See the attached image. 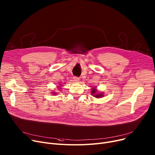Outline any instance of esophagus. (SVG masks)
<instances>
[{
    "instance_id": "obj_1",
    "label": "esophagus",
    "mask_w": 155,
    "mask_h": 155,
    "mask_svg": "<svg viewBox=\"0 0 155 155\" xmlns=\"http://www.w3.org/2000/svg\"><path fill=\"white\" fill-rule=\"evenodd\" d=\"M73 81H74V82H78V81H79V78L77 77H73Z\"/></svg>"
}]
</instances>
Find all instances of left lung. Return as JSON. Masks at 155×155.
<instances>
[{
  "label": "left lung",
  "mask_w": 155,
  "mask_h": 155,
  "mask_svg": "<svg viewBox=\"0 0 155 155\" xmlns=\"http://www.w3.org/2000/svg\"><path fill=\"white\" fill-rule=\"evenodd\" d=\"M96 92H97V91H96V89L95 88H93V90L92 91V95H94L95 93H96ZM94 96L95 97H97V98H100V97H102L103 95H102V94H96V95H94Z\"/></svg>",
  "instance_id": "1"
}]
</instances>
